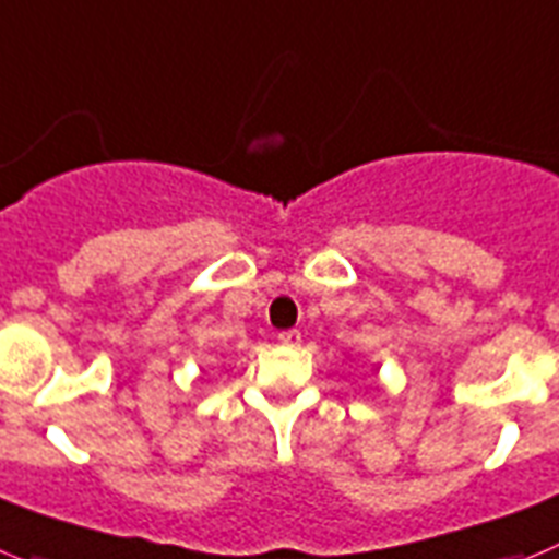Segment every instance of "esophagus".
Instances as JSON below:
<instances>
[{
  "instance_id": "esophagus-1",
  "label": "esophagus",
  "mask_w": 559,
  "mask_h": 559,
  "mask_svg": "<svg viewBox=\"0 0 559 559\" xmlns=\"http://www.w3.org/2000/svg\"><path fill=\"white\" fill-rule=\"evenodd\" d=\"M278 342L284 348H300L304 336H300V331H284V334H278Z\"/></svg>"
}]
</instances>
